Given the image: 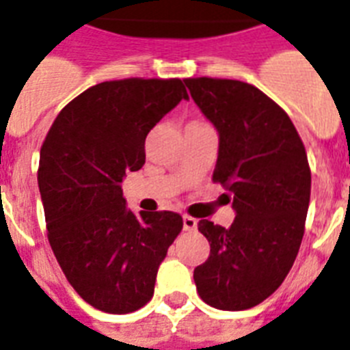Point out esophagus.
<instances>
[{
	"mask_svg": "<svg viewBox=\"0 0 350 350\" xmlns=\"http://www.w3.org/2000/svg\"><path fill=\"white\" fill-rule=\"evenodd\" d=\"M182 221H184V230H195L196 229V220L193 218V216H184L182 218Z\"/></svg>",
	"mask_w": 350,
	"mask_h": 350,
	"instance_id": "34e87169",
	"label": "esophagus"
}]
</instances>
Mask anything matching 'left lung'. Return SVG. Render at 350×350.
Segmentation results:
<instances>
[{"label":"left lung","mask_w":350,"mask_h":350,"mask_svg":"<svg viewBox=\"0 0 350 350\" xmlns=\"http://www.w3.org/2000/svg\"><path fill=\"white\" fill-rule=\"evenodd\" d=\"M184 83L220 134L213 182L236 211L229 229L198 221L211 254L195 268L196 291L216 310H248L282 284L299 254L311 195L304 143L290 116L250 83L209 77Z\"/></svg>","instance_id":"1"}]
</instances>
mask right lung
<instances>
[{
	"label": "right lung",
	"mask_w": 350,
	"mask_h": 350,
	"mask_svg": "<svg viewBox=\"0 0 350 350\" xmlns=\"http://www.w3.org/2000/svg\"><path fill=\"white\" fill-rule=\"evenodd\" d=\"M187 98L180 78L96 83L59 112L40 146L37 182L51 250L69 284L96 310L132 313L154 297L182 216L134 215L120 184L143 168L150 130Z\"/></svg>",
	"instance_id": "1"
}]
</instances>
